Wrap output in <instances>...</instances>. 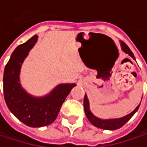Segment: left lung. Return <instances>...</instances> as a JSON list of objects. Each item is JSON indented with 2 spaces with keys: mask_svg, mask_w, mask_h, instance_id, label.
<instances>
[{
  "mask_svg": "<svg viewBox=\"0 0 147 147\" xmlns=\"http://www.w3.org/2000/svg\"><path fill=\"white\" fill-rule=\"evenodd\" d=\"M120 45H121V48L123 49V51L125 52L126 53H128L130 57L135 59L134 53L133 52L130 50V49L129 48V46L126 45V44L123 42V41H120ZM140 104L134 109V111H132L130 114L125 115L124 117H121V118H118V119H102L100 118L96 117L94 114L90 111L89 110V102L88 98L86 96V94L84 95V112L85 115L87 116V118L89 119V121L91 122V124L94 125L95 127L99 128V129H106V130H115V129H118L119 128H121L122 126H124V124H126L129 119H131V117L134 115L137 111L139 108Z\"/></svg>",
  "mask_w": 147,
  "mask_h": 147,
  "instance_id": "1",
  "label": "left lung"
}]
</instances>
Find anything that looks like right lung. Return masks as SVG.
<instances>
[{"instance_id": "right-lung-1", "label": "right lung", "mask_w": 147, "mask_h": 147, "mask_svg": "<svg viewBox=\"0 0 147 147\" xmlns=\"http://www.w3.org/2000/svg\"><path fill=\"white\" fill-rule=\"evenodd\" d=\"M35 35L14 49L5 65L3 76L4 98L8 108L29 127H43L56 119L62 105L76 84H61L46 96L36 98L28 94L19 83L22 63L37 41Z\"/></svg>"}]
</instances>
